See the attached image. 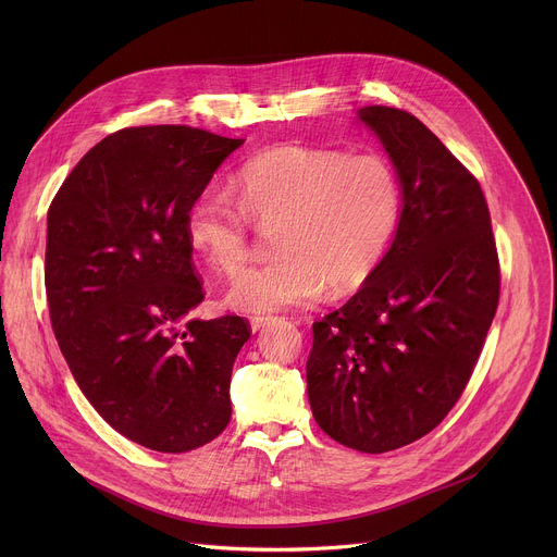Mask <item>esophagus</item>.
Here are the masks:
<instances>
[{"label":"esophagus","instance_id":"34e87169","mask_svg":"<svg viewBox=\"0 0 557 557\" xmlns=\"http://www.w3.org/2000/svg\"><path fill=\"white\" fill-rule=\"evenodd\" d=\"M271 322H273V317L256 314V317H251V329H253V331H262V329H267Z\"/></svg>","mask_w":557,"mask_h":557}]
</instances>
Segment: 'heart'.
Here are the masks:
<instances>
[{"mask_svg":"<svg viewBox=\"0 0 557 557\" xmlns=\"http://www.w3.org/2000/svg\"><path fill=\"white\" fill-rule=\"evenodd\" d=\"M231 202L202 191L187 209V237L220 273L251 256V224L271 228L275 260L237 273L226 304L243 312H275L348 295L385 258L404 215L399 172L379 153L284 143L269 147L233 176Z\"/></svg>","mask_w":557,"mask_h":557,"instance_id":"obj_1","label":"heart"}]
</instances>
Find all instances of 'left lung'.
Here are the masks:
<instances>
[{"label":"left lung","mask_w":557,"mask_h":557,"mask_svg":"<svg viewBox=\"0 0 557 557\" xmlns=\"http://www.w3.org/2000/svg\"><path fill=\"white\" fill-rule=\"evenodd\" d=\"M404 187L394 243L339 310L312 324L314 421L337 443L383 454L430 434L456 406L500 299V262L481 183L417 116L370 106Z\"/></svg>","instance_id":"left-lung-1"}]
</instances>
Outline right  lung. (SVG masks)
I'll list each match as a JSON object with an SVG mask.
<instances>
[{"mask_svg": "<svg viewBox=\"0 0 557 557\" xmlns=\"http://www.w3.org/2000/svg\"><path fill=\"white\" fill-rule=\"evenodd\" d=\"M243 138L189 125L125 127L97 143L48 209L50 324L74 381L125 438L168 454L231 419L240 314L185 322L205 297L187 209Z\"/></svg>", "mask_w": 557, "mask_h": 557, "instance_id": "right-lung-1", "label": "right lung"}]
</instances>
